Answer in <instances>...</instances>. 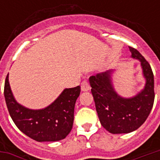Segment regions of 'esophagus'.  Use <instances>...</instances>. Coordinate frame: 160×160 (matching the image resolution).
Segmentation results:
<instances>
[{
	"mask_svg": "<svg viewBox=\"0 0 160 160\" xmlns=\"http://www.w3.org/2000/svg\"><path fill=\"white\" fill-rule=\"evenodd\" d=\"M81 91L82 92H87V91L90 90V85L87 82V80H83L81 82Z\"/></svg>",
	"mask_w": 160,
	"mask_h": 160,
	"instance_id": "1",
	"label": "esophagus"
}]
</instances>
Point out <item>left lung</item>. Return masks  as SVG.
Returning <instances> with one entry per match:
<instances>
[{"mask_svg":"<svg viewBox=\"0 0 160 160\" xmlns=\"http://www.w3.org/2000/svg\"><path fill=\"white\" fill-rule=\"evenodd\" d=\"M131 56L141 62L146 79L143 90L129 98L119 96L111 82L112 70L89 78L96 111L102 126L111 134L136 130L147 120L154 102V79L151 66L137 49L128 47Z\"/></svg>","mask_w":160,"mask_h":160,"instance_id":"obj_1","label":"left lung"}]
</instances>
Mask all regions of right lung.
I'll return each instance as SVG.
<instances>
[{
	"mask_svg": "<svg viewBox=\"0 0 160 160\" xmlns=\"http://www.w3.org/2000/svg\"><path fill=\"white\" fill-rule=\"evenodd\" d=\"M80 87L64 89L52 104L44 109L31 110L17 103L6 77L4 96L10 117L17 128L37 141H57L66 138L73 128L74 105Z\"/></svg>",
	"mask_w": 160,
	"mask_h": 160,
	"instance_id": "obj_1",
	"label": "right lung"
}]
</instances>
